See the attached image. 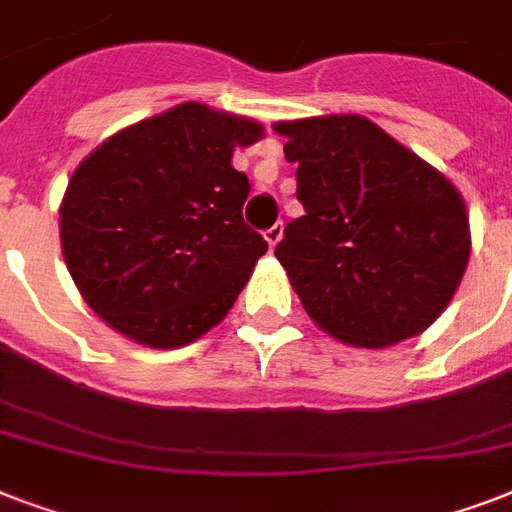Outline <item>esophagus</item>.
Here are the masks:
<instances>
[{
  "label": "esophagus",
  "instance_id": "obj_1",
  "mask_svg": "<svg viewBox=\"0 0 512 512\" xmlns=\"http://www.w3.org/2000/svg\"><path fill=\"white\" fill-rule=\"evenodd\" d=\"M281 236H284V225H281V223L271 225V228H268V231H265V241H268V244H271V247H276V244H279Z\"/></svg>",
  "mask_w": 512,
  "mask_h": 512
}]
</instances>
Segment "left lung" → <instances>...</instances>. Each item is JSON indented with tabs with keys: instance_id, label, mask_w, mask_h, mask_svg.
<instances>
[{
	"instance_id": "left-lung-1",
	"label": "left lung",
	"mask_w": 512,
	"mask_h": 512,
	"mask_svg": "<svg viewBox=\"0 0 512 512\" xmlns=\"http://www.w3.org/2000/svg\"><path fill=\"white\" fill-rule=\"evenodd\" d=\"M305 215L276 257L313 324L353 348L422 335L470 260L457 185L358 114L276 122Z\"/></svg>"
}]
</instances>
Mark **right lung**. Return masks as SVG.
<instances>
[{"label": "right lung", "mask_w": 512, "mask_h": 512, "mask_svg": "<svg viewBox=\"0 0 512 512\" xmlns=\"http://www.w3.org/2000/svg\"><path fill=\"white\" fill-rule=\"evenodd\" d=\"M263 124L188 100L124 127L76 167L60 247L79 295L119 335L183 348L228 316L268 241L244 223L233 151Z\"/></svg>", "instance_id": "obj_1"}]
</instances>
